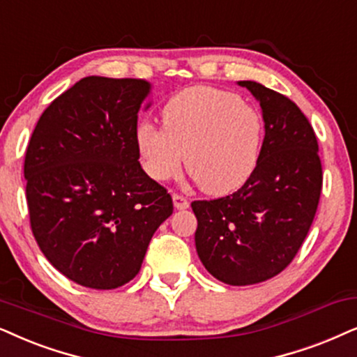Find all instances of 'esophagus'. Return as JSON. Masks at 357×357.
Instances as JSON below:
<instances>
[{"label":"esophagus","instance_id":"1","mask_svg":"<svg viewBox=\"0 0 357 357\" xmlns=\"http://www.w3.org/2000/svg\"><path fill=\"white\" fill-rule=\"evenodd\" d=\"M172 200H174V206L177 208V210H187L190 206V202L182 195H174Z\"/></svg>","mask_w":357,"mask_h":357}]
</instances>
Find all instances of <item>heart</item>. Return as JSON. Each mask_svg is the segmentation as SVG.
<instances>
[{"label":"heart","instance_id":"b5f03b06","mask_svg":"<svg viewBox=\"0 0 357 357\" xmlns=\"http://www.w3.org/2000/svg\"><path fill=\"white\" fill-rule=\"evenodd\" d=\"M162 128L139 124L134 142L146 174L167 182L188 174L208 195H226L251 177L262 149L264 126L256 108L229 91L190 86L160 113Z\"/></svg>","mask_w":357,"mask_h":357}]
</instances>
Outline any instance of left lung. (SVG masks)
<instances>
[{"mask_svg": "<svg viewBox=\"0 0 357 357\" xmlns=\"http://www.w3.org/2000/svg\"><path fill=\"white\" fill-rule=\"evenodd\" d=\"M264 119L261 155L233 195L193 202L195 246L205 269L228 285H252L285 269L313 223L323 174L313 128L294 101L243 80Z\"/></svg>", "mask_w": 357, "mask_h": 357, "instance_id": "1", "label": "left lung"}]
</instances>
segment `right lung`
<instances>
[{"label": "right lung", "instance_id": "add662e5", "mask_svg": "<svg viewBox=\"0 0 357 357\" xmlns=\"http://www.w3.org/2000/svg\"><path fill=\"white\" fill-rule=\"evenodd\" d=\"M151 93L146 80L85 77L49 105L32 132L24 160L32 233L78 285L111 290L132 280L174 211L134 142Z\"/></svg>", "mask_w": 357, "mask_h": 357}]
</instances>
